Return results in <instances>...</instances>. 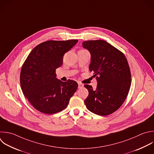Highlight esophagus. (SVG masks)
<instances>
[{"instance_id": "34e87169", "label": "esophagus", "mask_w": 154, "mask_h": 154, "mask_svg": "<svg viewBox=\"0 0 154 154\" xmlns=\"http://www.w3.org/2000/svg\"><path fill=\"white\" fill-rule=\"evenodd\" d=\"M84 87V84H82V83L81 82H78V88H81Z\"/></svg>"}]
</instances>
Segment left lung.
Instances as JSON below:
<instances>
[{"label":"left lung","instance_id":"8db88e82","mask_svg":"<svg viewBox=\"0 0 154 154\" xmlns=\"http://www.w3.org/2000/svg\"><path fill=\"white\" fill-rule=\"evenodd\" d=\"M82 46L90 53L89 70L97 82L95 90L84 85L89 93L84 103L96 114H111L121 106L129 91L131 75L127 60L122 52L104 40L84 42Z\"/></svg>","mask_w":154,"mask_h":154}]
</instances>
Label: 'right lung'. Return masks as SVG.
I'll list each match as a JSON object with an SVG mask.
<instances>
[{"instance_id": "add662e5", "label": "right lung", "mask_w": 154, "mask_h": 154, "mask_svg": "<svg viewBox=\"0 0 154 154\" xmlns=\"http://www.w3.org/2000/svg\"><path fill=\"white\" fill-rule=\"evenodd\" d=\"M78 42L50 40L40 43L30 52L22 66L20 85L25 96L38 111L47 114L65 109L77 90L73 80L62 82L56 69L63 64L64 55Z\"/></svg>"}]
</instances>
